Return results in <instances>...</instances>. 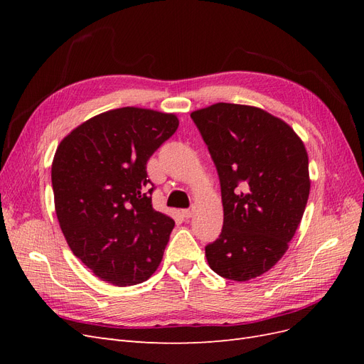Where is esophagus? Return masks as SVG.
<instances>
[{"instance_id": "34e87169", "label": "esophagus", "mask_w": 364, "mask_h": 364, "mask_svg": "<svg viewBox=\"0 0 364 364\" xmlns=\"http://www.w3.org/2000/svg\"><path fill=\"white\" fill-rule=\"evenodd\" d=\"M182 215H183L185 218H190V217L193 215V208H190V209H183V211H182Z\"/></svg>"}]
</instances>
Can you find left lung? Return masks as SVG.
Segmentation results:
<instances>
[{"instance_id": "obj_1", "label": "left lung", "mask_w": 364, "mask_h": 364, "mask_svg": "<svg viewBox=\"0 0 364 364\" xmlns=\"http://www.w3.org/2000/svg\"><path fill=\"white\" fill-rule=\"evenodd\" d=\"M217 167L223 229L205 247L209 267L230 281L261 277L289 249L310 196L302 139L261 107L215 103L191 112Z\"/></svg>"}]
</instances>
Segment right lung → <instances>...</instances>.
I'll use <instances>...</instances> for the list:
<instances>
[{"mask_svg": "<svg viewBox=\"0 0 364 364\" xmlns=\"http://www.w3.org/2000/svg\"><path fill=\"white\" fill-rule=\"evenodd\" d=\"M178 126L176 114L112 109L73 129L54 153L51 182L63 237L105 282L141 284L159 267L174 220L153 209L146 168Z\"/></svg>", "mask_w": 364, "mask_h": 364, "instance_id": "obj_1", "label": "right lung"}]
</instances>
